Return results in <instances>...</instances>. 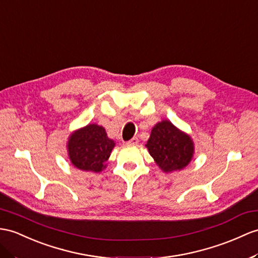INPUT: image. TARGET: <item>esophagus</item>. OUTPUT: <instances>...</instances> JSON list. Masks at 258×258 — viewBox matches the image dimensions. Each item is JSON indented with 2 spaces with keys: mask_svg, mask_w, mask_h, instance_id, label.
I'll use <instances>...</instances> for the list:
<instances>
[{
  "mask_svg": "<svg viewBox=\"0 0 258 258\" xmlns=\"http://www.w3.org/2000/svg\"><path fill=\"white\" fill-rule=\"evenodd\" d=\"M138 142H139V139H138L137 137H134L133 139H131L130 141H128L127 143H128V144H134V146H135V144H138Z\"/></svg>",
  "mask_w": 258,
  "mask_h": 258,
  "instance_id": "obj_1",
  "label": "esophagus"
}]
</instances>
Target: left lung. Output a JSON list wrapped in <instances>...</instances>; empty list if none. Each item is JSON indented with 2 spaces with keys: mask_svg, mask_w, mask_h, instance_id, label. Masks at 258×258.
<instances>
[{
  "mask_svg": "<svg viewBox=\"0 0 258 258\" xmlns=\"http://www.w3.org/2000/svg\"><path fill=\"white\" fill-rule=\"evenodd\" d=\"M146 147L163 172L179 171L189 164L194 155L191 138L168 120L156 123Z\"/></svg>",
  "mask_w": 258,
  "mask_h": 258,
  "instance_id": "left-lung-1",
  "label": "left lung"
}]
</instances>
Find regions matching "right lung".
<instances>
[{"instance_id": "add662e5", "label": "right lung", "mask_w": 258, "mask_h": 258, "mask_svg": "<svg viewBox=\"0 0 258 258\" xmlns=\"http://www.w3.org/2000/svg\"><path fill=\"white\" fill-rule=\"evenodd\" d=\"M115 147L102 125L90 123L73 133L68 141L69 158L82 171L102 172Z\"/></svg>"}]
</instances>
